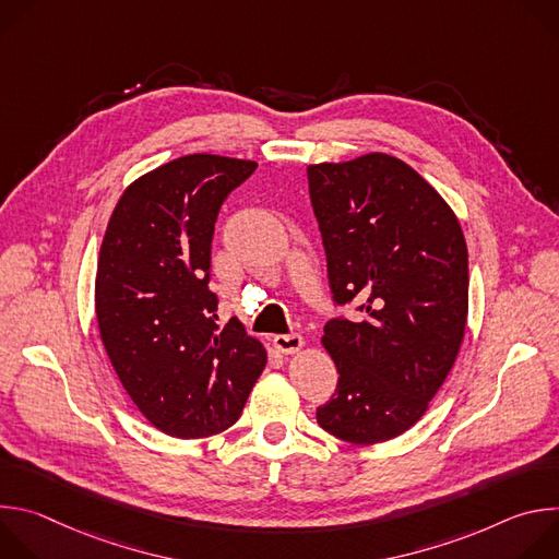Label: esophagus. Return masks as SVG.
<instances>
[{"instance_id": "obj_1", "label": "esophagus", "mask_w": 559, "mask_h": 559, "mask_svg": "<svg viewBox=\"0 0 559 559\" xmlns=\"http://www.w3.org/2000/svg\"><path fill=\"white\" fill-rule=\"evenodd\" d=\"M305 341L300 334H281V336H274V347L281 352V354H298L302 349Z\"/></svg>"}]
</instances>
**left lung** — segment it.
Listing matches in <instances>:
<instances>
[{"mask_svg": "<svg viewBox=\"0 0 559 559\" xmlns=\"http://www.w3.org/2000/svg\"><path fill=\"white\" fill-rule=\"evenodd\" d=\"M336 302L362 318L330 321L321 338L338 386L316 420L352 444L412 429L447 380L468 316L460 221L412 166L384 152L307 166Z\"/></svg>", "mask_w": 559, "mask_h": 559, "instance_id": "left-lung-1", "label": "left lung"}]
</instances>
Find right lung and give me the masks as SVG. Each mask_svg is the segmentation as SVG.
<instances>
[{
    "label": "right lung",
    "instance_id": "1",
    "mask_svg": "<svg viewBox=\"0 0 559 559\" xmlns=\"http://www.w3.org/2000/svg\"><path fill=\"white\" fill-rule=\"evenodd\" d=\"M257 170L188 154L134 179L99 250L95 311L106 354L145 420L181 440L231 427L267 362L238 321L218 330L207 289L221 203Z\"/></svg>",
    "mask_w": 559,
    "mask_h": 559
}]
</instances>
